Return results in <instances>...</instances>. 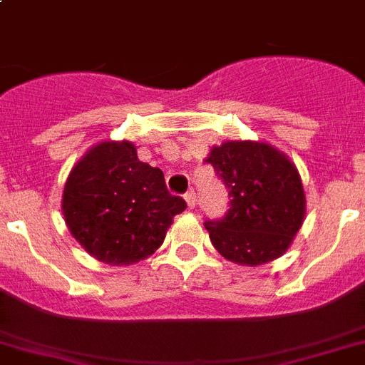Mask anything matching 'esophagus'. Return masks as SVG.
Returning a JSON list of instances; mask_svg holds the SVG:
<instances>
[{
  "instance_id": "obj_1",
  "label": "esophagus",
  "mask_w": 365,
  "mask_h": 365,
  "mask_svg": "<svg viewBox=\"0 0 365 365\" xmlns=\"http://www.w3.org/2000/svg\"><path fill=\"white\" fill-rule=\"evenodd\" d=\"M185 202H187V205H189V207H195L196 205V202H198V196H196V192L195 191H189L185 195Z\"/></svg>"
}]
</instances>
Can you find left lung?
Returning <instances> with one entry per match:
<instances>
[{"mask_svg": "<svg viewBox=\"0 0 365 365\" xmlns=\"http://www.w3.org/2000/svg\"><path fill=\"white\" fill-rule=\"evenodd\" d=\"M205 161L231 198L224 218L204 222L218 253L246 266L281 257L305 218V191L296 165L257 141H226L211 148Z\"/></svg>", "mask_w": 365, "mask_h": 365, "instance_id": "1", "label": "left lung"}]
</instances>
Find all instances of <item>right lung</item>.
Wrapping results in <instances>:
<instances>
[{
    "instance_id": "right-lung-1",
    "label": "right lung",
    "mask_w": 365,
    "mask_h": 365,
    "mask_svg": "<svg viewBox=\"0 0 365 365\" xmlns=\"http://www.w3.org/2000/svg\"><path fill=\"white\" fill-rule=\"evenodd\" d=\"M185 200L167 191L158 167L138 160L128 141H104L84 154L64 187L62 213L91 257L128 266L150 257Z\"/></svg>"
}]
</instances>
